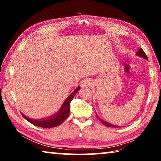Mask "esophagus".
Here are the masks:
<instances>
[{
    "instance_id": "esophagus-1",
    "label": "esophagus",
    "mask_w": 161,
    "mask_h": 161,
    "mask_svg": "<svg viewBox=\"0 0 161 161\" xmlns=\"http://www.w3.org/2000/svg\"><path fill=\"white\" fill-rule=\"evenodd\" d=\"M93 81L90 79H85L82 81L81 86L82 87H92L93 86Z\"/></svg>"
}]
</instances>
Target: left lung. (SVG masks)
<instances>
[{"instance_id":"1","label":"left lung","mask_w":161,"mask_h":161,"mask_svg":"<svg viewBox=\"0 0 161 161\" xmlns=\"http://www.w3.org/2000/svg\"><path fill=\"white\" fill-rule=\"evenodd\" d=\"M136 55H137V56L140 57V58H143V59H146V60H148V58H147L146 54L145 53H144V51L142 50V48H140L139 50H138V51L137 52V53H136ZM96 115H97V119H99L100 121L102 122V123L103 125H105L106 126H107V127H114V128H119V127H120L119 126H116V125L111 124H110V123H108V122L104 121V120L102 119L99 116L97 115V113H96Z\"/></svg>"}]
</instances>
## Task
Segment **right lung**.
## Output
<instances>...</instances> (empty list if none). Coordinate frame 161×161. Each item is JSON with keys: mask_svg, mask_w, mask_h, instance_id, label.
Returning a JSON list of instances; mask_svg holds the SVG:
<instances>
[{"mask_svg": "<svg viewBox=\"0 0 161 161\" xmlns=\"http://www.w3.org/2000/svg\"><path fill=\"white\" fill-rule=\"evenodd\" d=\"M80 89V86H77L75 89V91L68 97L64 102L62 103L61 108L58 112L50 116L46 117V118H42L38 119H34L29 118L25 114L21 113L23 118L29 121L30 123L35 125V126L42 127V128H53L56 127L60 125L65 119H66L69 115L70 110V102L73 99L77 92Z\"/></svg>", "mask_w": 161, "mask_h": 161, "instance_id": "right-lung-1", "label": "right lung"}]
</instances>
